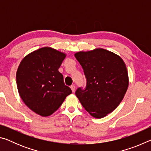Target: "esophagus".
<instances>
[{"label": "esophagus", "mask_w": 151, "mask_h": 151, "mask_svg": "<svg viewBox=\"0 0 151 151\" xmlns=\"http://www.w3.org/2000/svg\"><path fill=\"white\" fill-rule=\"evenodd\" d=\"M70 88H71V90H72L73 93H75V89H76V86L75 85H71L70 86Z\"/></svg>", "instance_id": "1"}]
</instances>
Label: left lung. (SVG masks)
I'll return each mask as SVG.
<instances>
[{
	"instance_id": "obj_1",
	"label": "left lung",
	"mask_w": 151,
	"mask_h": 151,
	"mask_svg": "<svg viewBox=\"0 0 151 151\" xmlns=\"http://www.w3.org/2000/svg\"><path fill=\"white\" fill-rule=\"evenodd\" d=\"M86 78L85 90L75 94L85 109L96 119L106 116L121 103L129 86L127 66L121 57L99 48L75 54Z\"/></svg>"
}]
</instances>
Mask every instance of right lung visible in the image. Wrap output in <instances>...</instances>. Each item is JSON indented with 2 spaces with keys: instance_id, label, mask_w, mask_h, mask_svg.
Here are the masks:
<instances>
[{
  "instance_id": "1",
  "label": "right lung",
  "mask_w": 151,
  "mask_h": 151,
  "mask_svg": "<svg viewBox=\"0 0 151 151\" xmlns=\"http://www.w3.org/2000/svg\"><path fill=\"white\" fill-rule=\"evenodd\" d=\"M66 56L55 48L42 47L24 57L18 67L17 85L20 98L41 116L54 113L72 93L58 71Z\"/></svg>"
}]
</instances>
